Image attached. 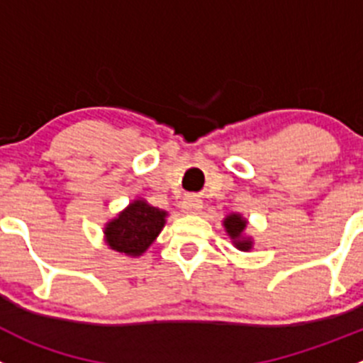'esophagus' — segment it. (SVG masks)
Here are the masks:
<instances>
[{"label":"esophagus","instance_id":"1","mask_svg":"<svg viewBox=\"0 0 363 363\" xmlns=\"http://www.w3.org/2000/svg\"><path fill=\"white\" fill-rule=\"evenodd\" d=\"M202 209V202H200L199 199H195V196H188V199H184V202H182V211L188 214H195L199 213V211Z\"/></svg>","mask_w":363,"mask_h":363}]
</instances>
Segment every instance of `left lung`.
<instances>
[{
  "mask_svg": "<svg viewBox=\"0 0 363 363\" xmlns=\"http://www.w3.org/2000/svg\"><path fill=\"white\" fill-rule=\"evenodd\" d=\"M223 227L227 230L228 238L232 239L234 246L241 252H250L253 246L252 238L245 235V228H246V220L241 216V214H228L227 218L223 220Z\"/></svg>",
  "mask_w": 363,
  "mask_h": 363,
  "instance_id": "1",
  "label": "left lung"
}]
</instances>
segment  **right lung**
<instances>
[{
  "instance_id": "1",
  "label": "right lung",
  "mask_w": 363,
  "mask_h": 363,
  "mask_svg": "<svg viewBox=\"0 0 363 363\" xmlns=\"http://www.w3.org/2000/svg\"><path fill=\"white\" fill-rule=\"evenodd\" d=\"M167 211L136 199L104 227L108 246L118 253L138 257L149 248L164 227Z\"/></svg>"
}]
</instances>
